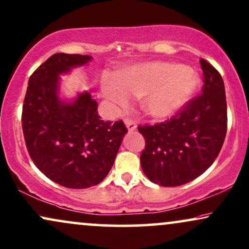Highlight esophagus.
<instances>
[{
  "instance_id": "34e87169",
  "label": "esophagus",
  "mask_w": 249,
  "mask_h": 249,
  "mask_svg": "<svg viewBox=\"0 0 249 249\" xmlns=\"http://www.w3.org/2000/svg\"><path fill=\"white\" fill-rule=\"evenodd\" d=\"M124 124H125V127H127V129H128V131H135L136 130V124H135V122L132 121V120H130V119H124Z\"/></svg>"
}]
</instances>
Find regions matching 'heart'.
Instances as JSON below:
<instances>
[{"label":"heart","instance_id":"heart-1","mask_svg":"<svg viewBox=\"0 0 249 249\" xmlns=\"http://www.w3.org/2000/svg\"><path fill=\"white\" fill-rule=\"evenodd\" d=\"M199 76L191 67L168 61H147L128 67L119 75L106 76L102 91L113 104L124 107L130 96L142 98V108L154 120L178 112L195 95Z\"/></svg>","mask_w":249,"mask_h":249}]
</instances>
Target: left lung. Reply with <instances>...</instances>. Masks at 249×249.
Masks as SVG:
<instances>
[{
	"instance_id": "1",
	"label": "left lung",
	"mask_w": 249,
	"mask_h": 249,
	"mask_svg": "<svg viewBox=\"0 0 249 249\" xmlns=\"http://www.w3.org/2000/svg\"><path fill=\"white\" fill-rule=\"evenodd\" d=\"M202 95L172 120L138 127L145 138L142 169L151 182L178 186L201 175L217 158L227 135V98L221 74L200 59Z\"/></svg>"
}]
</instances>
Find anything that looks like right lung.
I'll return each instance as SVG.
<instances>
[{
  "label": "right lung",
  "instance_id": "1",
  "mask_svg": "<svg viewBox=\"0 0 249 249\" xmlns=\"http://www.w3.org/2000/svg\"><path fill=\"white\" fill-rule=\"evenodd\" d=\"M91 56L54 53L28 80L21 124L28 153L48 178L69 189H88L107 176L128 130L121 120H102L91 92L60 95L63 75Z\"/></svg>",
  "mask_w": 249,
  "mask_h": 249
}]
</instances>
